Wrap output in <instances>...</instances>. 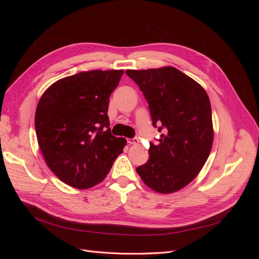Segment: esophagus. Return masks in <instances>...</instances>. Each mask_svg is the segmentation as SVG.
<instances>
[{"label":"esophagus","instance_id":"1","mask_svg":"<svg viewBox=\"0 0 259 259\" xmlns=\"http://www.w3.org/2000/svg\"><path fill=\"white\" fill-rule=\"evenodd\" d=\"M138 138H136V137H134V138H127V144L128 145H136V144H138Z\"/></svg>","mask_w":259,"mask_h":259}]
</instances>
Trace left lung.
<instances>
[{
  "instance_id": "8db88e82",
  "label": "left lung",
  "mask_w": 259,
  "mask_h": 259,
  "mask_svg": "<svg viewBox=\"0 0 259 259\" xmlns=\"http://www.w3.org/2000/svg\"><path fill=\"white\" fill-rule=\"evenodd\" d=\"M148 101L161 136L136 171L159 193L182 189L204 165L213 145L209 98L202 86L174 67L126 70Z\"/></svg>"
}]
</instances>
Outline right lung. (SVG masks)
Returning <instances> with one entry per match:
<instances>
[{"mask_svg":"<svg viewBox=\"0 0 259 259\" xmlns=\"http://www.w3.org/2000/svg\"><path fill=\"white\" fill-rule=\"evenodd\" d=\"M123 70H93L64 77L45 91L35 111L37 143L61 182L88 189L103 182L126 139L109 127V97Z\"/></svg>","mask_w":259,"mask_h":259,"instance_id":"1","label":"right lung"}]
</instances>
